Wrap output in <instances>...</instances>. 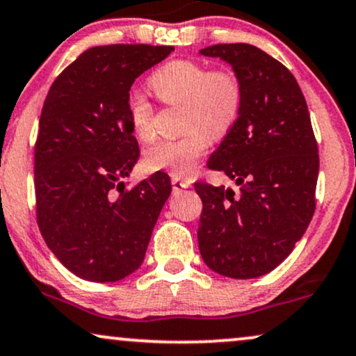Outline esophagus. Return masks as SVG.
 Listing matches in <instances>:
<instances>
[{
	"instance_id": "obj_1",
	"label": "esophagus",
	"mask_w": 356,
	"mask_h": 356,
	"mask_svg": "<svg viewBox=\"0 0 356 356\" xmlns=\"http://www.w3.org/2000/svg\"><path fill=\"white\" fill-rule=\"evenodd\" d=\"M171 185H173V191H181L190 186V181L181 179V177H177V175H171Z\"/></svg>"
}]
</instances>
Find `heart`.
Returning <instances> with one entry per match:
<instances>
[{
    "label": "heart",
    "mask_w": 356,
    "mask_h": 356,
    "mask_svg": "<svg viewBox=\"0 0 356 356\" xmlns=\"http://www.w3.org/2000/svg\"><path fill=\"white\" fill-rule=\"evenodd\" d=\"M148 86L161 102L181 107L185 135L160 140L145 152V165L152 171H170L186 177L208 150L209 142L225 138L238 124L243 108V87L236 74L211 69L188 59H175L158 67ZM129 124L142 142L153 138V107L142 94L127 100Z\"/></svg>",
    "instance_id": "b5f03b06"
}]
</instances>
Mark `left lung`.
Returning a JSON list of instances; mask_svg holds the SVG:
<instances>
[{
  "mask_svg": "<svg viewBox=\"0 0 356 356\" xmlns=\"http://www.w3.org/2000/svg\"><path fill=\"white\" fill-rule=\"evenodd\" d=\"M200 54L229 64L243 87L238 124L208 161L239 195L196 183L200 252L226 277H261L292 252L315 211L318 150L309 108L291 71L256 46L216 44Z\"/></svg>",
  "mask_w": 356,
  "mask_h": 356,
  "instance_id": "8db88e82",
  "label": "left lung"
}]
</instances>
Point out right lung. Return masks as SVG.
Wrapping results in <instances>:
<instances>
[{"label":"right lung","mask_w":356,"mask_h":356,"mask_svg":"<svg viewBox=\"0 0 356 356\" xmlns=\"http://www.w3.org/2000/svg\"><path fill=\"white\" fill-rule=\"evenodd\" d=\"M171 46L90 47L51 86L34 148L38 225L47 248L77 277L115 282L142 266L171 193L156 171L134 190L122 179L138 161L127 117L135 79Z\"/></svg>","instance_id":"obj_1"}]
</instances>
